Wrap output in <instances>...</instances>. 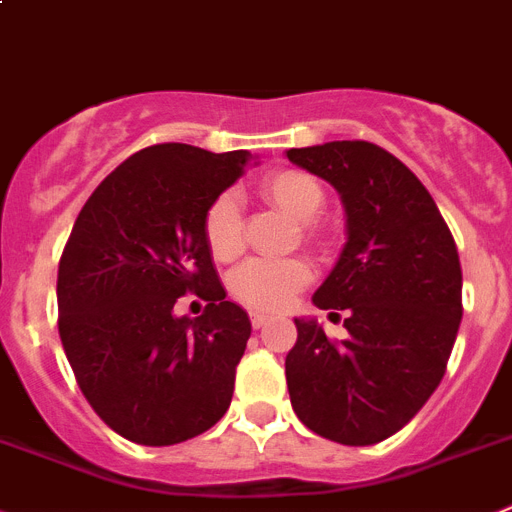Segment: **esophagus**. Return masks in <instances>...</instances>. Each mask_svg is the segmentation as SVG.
<instances>
[{"label":"esophagus","instance_id":"esophagus-1","mask_svg":"<svg viewBox=\"0 0 512 512\" xmlns=\"http://www.w3.org/2000/svg\"><path fill=\"white\" fill-rule=\"evenodd\" d=\"M266 322H269V314H264V312H251V325H253V330H259V327H264Z\"/></svg>","mask_w":512,"mask_h":512}]
</instances>
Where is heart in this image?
<instances>
[{
	"label": "heart",
	"instance_id": "obj_1",
	"mask_svg": "<svg viewBox=\"0 0 512 512\" xmlns=\"http://www.w3.org/2000/svg\"><path fill=\"white\" fill-rule=\"evenodd\" d=\"M269 203L287 210L292 218L312 220L325 203V190L309 172H271L259 185ZM203 236L218 261L236 259L243 251V205L233 192H220L203 215ZM312 281V266L302 259H251L231 276V294L248 309L276 312Z\"/></svg>",
	"mask_w": 512,
	"mask_h": 512
}]
</instances>
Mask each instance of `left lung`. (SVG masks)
<instances>
[{
	"label": "left lung",
	"instance_id": "1",
	"mask_svg": "<svg viewBox=\"0 0 512 512\" xmlns=\"http://www.w3.org/2000/svg\"><path fill=\"white\" fill-rule=\"evenodd\" d=\"M287 157L330 182L348 213V243L312 297L348 312V337L297 320L287 355L294 414L337 444H378L444 378L462 320L457 243L419 177L378 144L327 142Z\"/></svg>",
	"mask_w": 512,
	"mask_h": 512
}]
</instances>
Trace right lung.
<instances>
[{
  "mask_svg": "<svg viewBox=\"0 0 512 512\" xmlns=\"http://www.w3.org/2000/svg\"><path fill=\"white\" fill-rule=\"evenodd\" d=\"M246 159L154 144L75 218L58 266V332L86 401L129 442L180 444L231 406L251 320L225 299L203 215ZM185 293L209 302L200 318L174 317Z\"/></svg>",
  "mask_w": 512,
  "mask_h": 512,
  "instance_id": "right-lung-1",
  "label": "right lung"
}]
</instances>
